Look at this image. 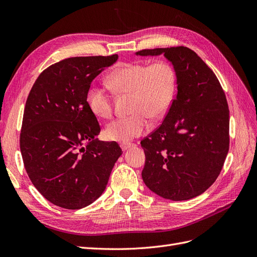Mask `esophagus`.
<instances>
[{"label":"esophagus","mask_w":257,"mask_h":257,"mask_svg":"<svg viewBox=\"0 0 257 257\" xmlns=\"http://www.w3.org/2000/svg\"><path fill=\"white\" fill-rule=\"evenodd\" d=\"M134 146H135V144H133V143H122V144L120 145L121 149H122L123 151H125V150L128 149V148L134 147Z\"/></svg>","instance_id":"obj_1"}]
</instances>
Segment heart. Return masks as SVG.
<instances>
[{"label":"heart","mask_w":257,"mask_h":257,"mask_svg":"<svg viewBox=\"0 0 257 257\" xmlns=\"http://www.w3.org/2000/svg\"><path fill=\"white\" fill-rule=\"evenodd\" d=\"M107 81L115 93L131 95V115L113 120L105 130V136L115 142H127L143 135L150 127V119L164 116L175 99L178 75L168 60L160 59L148 64L127 62L114 68ZM87 102L96 118L110 119L113 113L112 100L105 89L91 85Z\"/></svg>","instance_id":"heart-1"}]
</instances>
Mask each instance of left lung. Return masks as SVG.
Returning a JSON list of instances; mask_svg holds the SVG:
<instances>
[{
	"label": "left lung",
	"mask_w": 257,
	"mask_h": 257,
	"mask_svg": "<svg viewBox=\"0 0 257 257\" xmlns=\"http://www.w3.org/2000/svg\"><path fill=\"white\" fill-rule=\"evenodd\" d=\"M164 56L178 75L177 95L161 125L142 141L143 179L159 196L196 197L219 177L229 149V109L222 85L196 52L183 46L139 50Z\"/></svg>",
	"instance_id": "8db88e82"
}]
</instances>
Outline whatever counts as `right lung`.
<instances>
[{"label": "right lung", "instance_id": "1", "mask_svg": "<svg viewBox=\"0 0 257 257\" xmlns=\"http://www.w3.org/2000/svg\"><path fill=\"white\" fill-rule=\"evenodd\" d=\"M118 58L64 59L44 69L29 93L21 155L30 180L53 205L76 210L92 204L122 154L115 142L96 141L100 126L87 102L93 79Z\"/></svg>", "mask_w": 257, "mask_h": 257}]
</instances>
